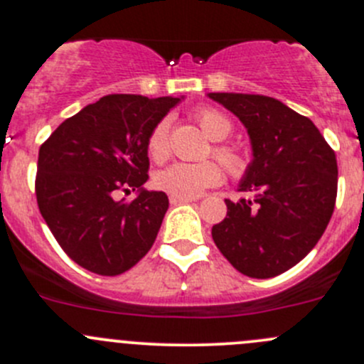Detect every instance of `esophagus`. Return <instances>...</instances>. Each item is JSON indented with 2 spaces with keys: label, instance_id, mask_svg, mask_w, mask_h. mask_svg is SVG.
<instances>
[{
  "label": "esophagus",
  "instance_id": "esophagus-1",
  "mask_svg": "<svg viewBox=\"0 0 364 364\" xmlns=\"http://www.w3.org/2000/svg\"><path fill=\"white\" fill-rule=\"evenodd\" d=\"M168 200H171V204H185V203H193L196 200V197H178V196H171L168 197Z\"/></svg>",
  "mask_w": 364,
  "mask_h": 364
}]
</instances>
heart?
Wrapping results in <instances>:
<instances>
[{
	"label": "heart",
	"mask_w": 364,
	"mask_h": 364,
	"mask_svg": "<svg viewBox=\"0 0 364 364\" xmlns=\"http://www.w3.org/2000/svg\"><path fill=\"white\" fill-rule=\"evenodd\" d=\"M196 119L203 132L211 141H223L229 137L232 132V124L223 116L222 112L215 109H199L196 112ZM148 153L155 161H164L168 156V119H160L153 127L148 137ZM213 155L216 156L225 171L232 178H240L247 171V159L243 151L232 144H218L213 146ZM223 178L222 167L216 161L205 160L190 164V161H176L168 165L164 171L155 176V185L164 192L178 197H197L205 188L216 186Z\"/></svg>",
	"instance_id": "b5f03b06"
}]
</instances>
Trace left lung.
I'll return each instance as SVG.
<instances>
[{"label":"left lung","mask_w":364,"mask_h":364,"mask_svg":"<svg viewBox=\"0 0 364 364\" xmlns=\"http://www.w3.org/2000/svg\"><path fill=\"white\" fill-rule=\"evenodd\" d=\"M240 117L252 141L253 160L237 203L213 225L218 250L240 273L273 278L296 266L324 234L336 203L335 151L311 119L264 95L209 93Z\"/></svg>","instance_id":"1"}]
</instances>
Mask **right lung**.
I'll return each instance as SVG.
<instances>
[{"label":"right lung","instance_id":"add662e5","mask_svg":"<svg viewBox=\"0 0 364 364\" xmlns=\"http://www.w3.org/2000/svg\"><path fill=\"white\" fill-rule=\"evenodd\" d=\"M179 98L107 95L65 119L40 146L38 209L65 253L91 273L134 267L159 234L168 208L148 181V137ZM139 193L117 200L121 191Z\"/></svg>","mask_w":364,"mask_h":364}]
</instances>
